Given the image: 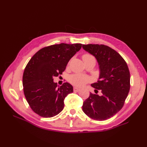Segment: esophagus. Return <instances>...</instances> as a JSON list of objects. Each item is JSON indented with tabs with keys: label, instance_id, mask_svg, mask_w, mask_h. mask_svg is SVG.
<instances>
[{
	"label": "esophagus",
	"instance_id": "1",
	"mask_svg": "<svg viewBox=\"0 0 147 147\" xmlns=\"http://www.w3.org/2000/svg\"><path fill=\"white\" fill-rule=\"evenodd\" d=\"M73 90H74V92H78L80 91V88H77V87H74Z\"/></svg>",
	"mask_w": 147,
	"mask_h": 147
}]
</instances>
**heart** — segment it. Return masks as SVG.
Listing matches in <instances>:
<instances>
[{
    "label": "heart",
    "instance_id": "heart-1",
    "mask_svg": "<svg viewBox=\"0 0 147 147\" xmlns=\"http://www.w3.org/2000/svg\"><path fill=\"white\" fill-rule=\"evenodd\" d=\"M82 58L83 61L90 59H95V58L93 57L92 55L88 54H84ZM69 80L70 83L71 84H73V85L80 87L83 86L84 85H85L86 83L89 82L90 81V78L89 76L83 74H73L69 76Z\"/></svg>",
    "mask_w": 147,
    "mask_h": 147
}]
</instances>
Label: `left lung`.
<instances>
[{
  "instance_id": "8db88e82",
  "label": "left lung",
  "mask_w": 147,
  "mask_h": 147,
  "mask_svg": "<svg viewBox=\"0 0 147 147\" xmlns=\"http://www.w3.org/2000/svg\"><path fill=\"white\" fill-rule=\"evenodd\" d=\"M83 49L97 61L100 76L92 86L102 95L90 93L83 102V111L90 118L104 121L111 118L123 107L130 88V73L126 61L114 49L104 45H83Z\"/></svg>"
}]
</instances>
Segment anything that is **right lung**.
Instances as JSON below:
<instances>
[{
  "instance_id": "1",
  "label": "right lung",
  "mask_w": 147,
  "mask_h": 147,
  "mask_svg": "<svg viewBox=\"0 0 147 147\" xmlns=\"http://www.w3.org/2000/svg\"><path fill=\"white\" fill-rule=\"evenodd\" d=\"M82 46L60 43L46 47L27 64L23 76L24 94L31 109L40 116L52 117L63 110L64 98L73 92V87L67 82L57 87L54 77L62 74Z\"/></svg>"
}]
</instances>
